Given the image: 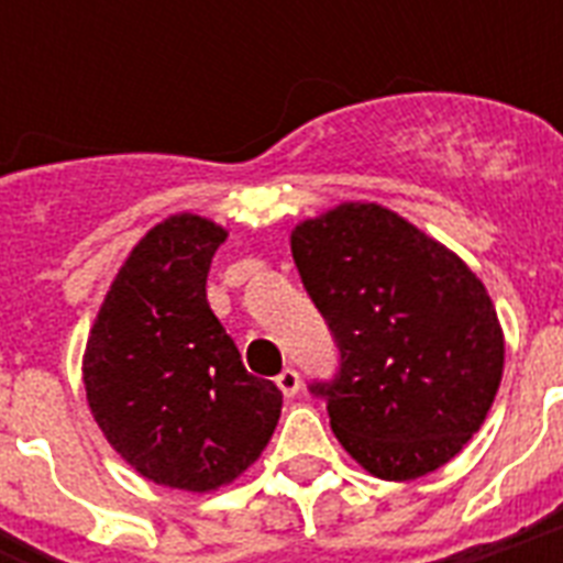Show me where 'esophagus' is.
Instances as JSON below:
<instances>
[{"instance_id":"1","label":"esophagus","mask_w":563,"mask_h":563,"mask_svg":"<svg viewBox=\"0 0 563 563\" xmlns=\"http://www.w3.org/2000/svg\"><path fill=\"white\" fill-rule=\"evenodd\" d=\"M277 388H280L286 397H295L300 391V374L295 368H283L277 374Z\"/></svg>"}]
</instances>
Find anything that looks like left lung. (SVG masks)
<instances>
[{"mask_svg": "<svg viewBox=\"0 0 563 563\" xmlns=\"http://www.w3.org/2000/svg\"><path fill=\"white\" fill-rule=\"evenodd\" d=\"M303 289L339 344L330 427L368 473L427 476L479 432L506 342L482 280L379 203L344 201L291 230Z\"/></svg>", "mask_w": 563, "mask_h": 563, "instance_id": "8db88e82", "label": "left lung"}]
</instances>
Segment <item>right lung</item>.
Returning a JSON list of instances; mask_svg holds the SVG:
<instances>
[{
	"instance_id": "right-lung-1",
	"label": "right lung",
	"mask_w": 563,
	"mask_h": 563,
	"mask_svg": "<svg viewBox=\"0 0 563 563\" xmlns=\"http://www.w3.org/2000/svg\"><path fill=\"white\" fill-rule=\"evenodd\" d=\"M224 239L192 212L154 224L110 283L84 351L87 402L110 446L145 479L195 494L245 473L283 406L207 303Z\"/></svg>"
}]
</instances>
